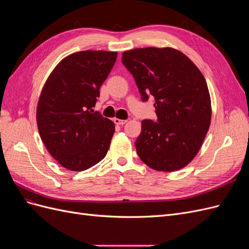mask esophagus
<instances>
[{"label": "esophagus", "mask_w": 249, "mask_h": 249, "mask_svg": "<svg viewBox=\"0 0 249 249\" xmlns=\"http://www.w3.org/2000/svg\"><path fill=\"white\" fill-rule=\"evenodd\" d=\"M127 122V120H124V119H119V118H114V123L118 125H124L125 123Z\"/></svg>", "instance_id": "34e87169"}]
</instances>
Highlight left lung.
I'll return each mask as SVG.
<instances>
[{
    "label": "left lung",
    "instance_id": "1",
    "mask_svg": "<svg viewBox=\"0 0 249 249\" xmlns=\"http://www.w3.org/2000/svg\"><path fill=\"white\" fill-rule=\"evenodd\" d=\"M123 63L136 81L142 101L155 97L157 123L142 120L135 142L141 161L158 171L187 166L197 155L211 124L212 106L205 77L173 48L125 51Z\"/></svg>",
    "mask_w": 249,
    "mask_h": 249
}]
</instances>
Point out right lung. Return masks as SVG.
I'll return each mask as SVG.
<instances>
[{
    "label": "right lung",
    "instance_id": "right-lung-1",
    "mask_svg": "<svg viewBox=\"0 0 249 249\" xmlns=\"http://www.w3.org/2000/svg\"><path fill=\"white\" fill-rule=\"evenodd\" d=\"M116 58L117 52L73 53L56 65L41 89L37 127L50 155L66 169L86 170L108 153L115 124L92 108Z\"/></svg>",
    "mask_w": 249,
    "mask_h": 249
}]
</instances>
